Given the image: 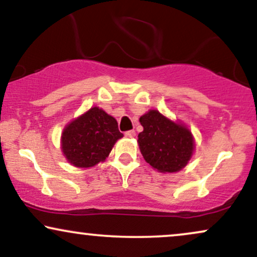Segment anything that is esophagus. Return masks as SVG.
Wrapping results in <instances>:
<instances>
[{"label":"esophagus","instance_id":"obj_1","mask_svg":"<svg viewBox=\"0 0 257 257\" xmlns=\"http://www.w3.org/2000/svg\"><path fill=\"white\" fill-rule=\"evenodd\" d=\"M125 136H126V137H128V138H135L136 137V131H135V130H131V131L126 132Z\"/></svg>","mask_w":257,"mask_h":257}]
</instances>
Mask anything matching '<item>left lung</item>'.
<instances>
[{
	"label": "left lung",
	"mask_w": 257,
	"mask_h": 257,
	"mask_svg": "<svg viewBox=\"0 0 257 257\" xmlns=\"http://www.w3.org/2000/svg\"><path fill=\"white\" fill-rule=\"evenodd\" d=\"M143 132L138 135L139 150L147 163L160 173L182 170L193 156L195 142L185 123L150 109L139 118Z\"/></svg>",
	"instance_id": "obj_1"
}]
</instances>
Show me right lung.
I'll return each mask as SVG.
<instances>
[{
	"mask_svg": "<svg viewBox=\"0 0 257 257\" xmlns=\"http://www.w3.org/2000/svg\"><path fill=\"white\" fill-rule=\"evenodd\" d=\"M122 137L116 120L95 106L63 128L61 149L69 163L83 169L103 162Z\"/></svg>",
	"mask_w": 257,
	"mask_h": 257,
	"instance_id": "obj_1",
	"label": "right lung"
}]
</instances>
